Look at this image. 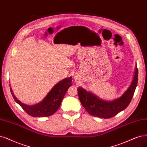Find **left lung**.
<instances>
[{
    "label": "left lung",
    "instance_id": "8db88e82",
    "mask_svg": "<svg viewBox=\"0 0 147 147\" xmlns=\"http://www.w3.org/2000/svg\"><path fill=\"white\" fill-rule=\"evenodd\" d=\"M138 81V69L137 66L132 82L128 90L121 97L112 101L99 99L91 92L86 91L82 87L78 88V93L81 104L91 115L104 119L113 117L123 111L131 102Z\"/></svg>",
    "mask_w": 147,
    "mask_h": 147
}]
</instances>
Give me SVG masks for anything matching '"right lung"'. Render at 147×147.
Returning <instances> with one entry per match:
<instances>
[{
  "mask_svg": "<svg viewBox=\"0 0 147 147\" xmlns=\"http://www.w3.org/2000/svg\"><path fill=\"white\" fill-rule=\"evenodd\" d=\"M72 78H65L59 82L50 91L42 101L34 105H28L19 100L14 95L11 88L10 91L14 100L31 116L48 117L57 111L69 87L72 85Z\"/></svg>",
  "mask_w": 147,
  "mask_h": 147,
  "instance_id": "right-lung-1",
  "label": "right lung"
}]
</instances>
